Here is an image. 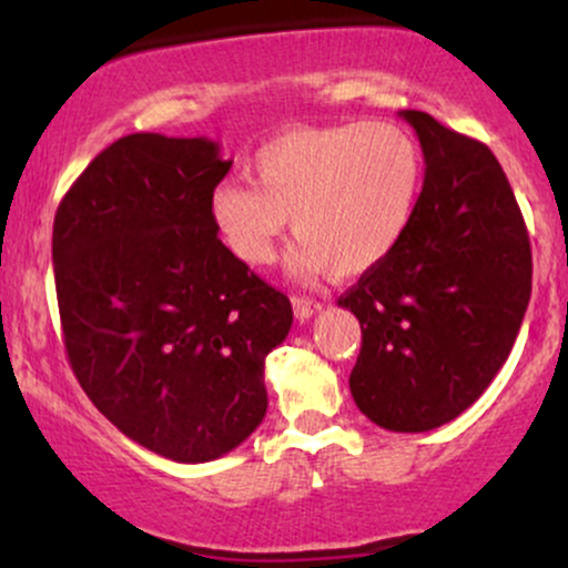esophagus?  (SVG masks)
Returning <instances> with one entry per match:
<instances>
[{"label": "esophagus", "mask_w": 568, "mask_h": 568, "mask_svg": "<svg viewBox=\"0 0 568 568\" xmlns=\"http://www.w3.org/2000/svg\"><path fill=\"white\" fill-rule=\"evenodd\" d=\"M291 304H293V312H296L298 321H310L315 312L323 310V304L317 302V298H310V296H293Z\"/></svg>", "instance_id": "34e87169"}]
</instances>
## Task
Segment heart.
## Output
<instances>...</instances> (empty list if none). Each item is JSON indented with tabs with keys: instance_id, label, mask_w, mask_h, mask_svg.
<instances>
[{
	"instance_id": "1",
	"label": "heart",
	"mask_w": 568,
	"mask_h": 568,
	"mask_svg": "<svg viewBox=\"0 0 568 568\" xmlns=\"http://www.w3.org/2000/svg\"><path fill=\"white\" fill-rule=\"evenodd\" d=\"M253 179L221 181L207 200L219 237L247 264H270L293 224V275L355 277L400 245L419 200L425 160L395 122L298 128L266 141Z\"/></svg>"
}]
</instances>
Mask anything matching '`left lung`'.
I'll return each instance as SVG.
<instances>
[{"instance_id":"obj_1","label":"left lung","mask_w":568,"mask_h":568,"mask_svg":"<svg viewBox=\"0 0 568 568\" xmlns=\"http://www.w3.org/2000/svg\"><path fill=\"white\" fill-rule=\"evenodd\" d=\"M425 152V186L400 245L338 298L361 321L357 408L393 433H427L470 408L505 366L531 296L524 216L486 143L400 112Z\"/></svg>"}]
</instances>
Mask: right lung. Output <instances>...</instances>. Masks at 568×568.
<instances>
[{
  "mask_svg": "<svg viewBox=\"0 0 568 568\" xmlns=\"http://www.w3.org/2000/svg\"><path fill=\"white\" fill-rule=\"evenodd\" d=\"M230 168L216 141L125 135L84 168L53 224L77 382L122 435L186 465L262 425L264 361L293 323L288 296L221 243L207 213Z\"/></svg>",
  "mask_w": 568,
  "mask_h": 568,
  "instance_id": "right-lung-1",
  "label": "right lung"
}]
</instances>
